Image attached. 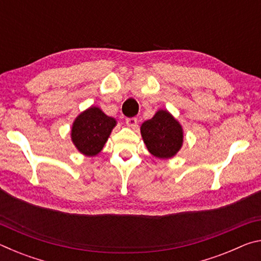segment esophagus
Here are the masks:
<instances>
[{
    "label": "esophagus",
    "mask_w": 261,
    "mask_h": 261,
    "mask_svg": "<svg viewBox=\"0 0 261 261\" xmlns=\"http://www.w3.org/2000/svg\"><path fill=\"white\" fill-rule=\"evenodd\" d=\"M125 123H126L127 126L131 127V129H136L137 124H138V121H137L136 117H130V118H126Z\"/></svg>",
    "instance_id": "obj_1"
}]
</instances>
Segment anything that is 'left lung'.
Returning a JSON list of instances; mask_svg holds the SVG:
<instances>
[{"label": "left lung", "instance_id": "8db88e82", "mask_svg": "<svg viewBox=\"0 0 261 261\" xmlns=\"http://www.w3.org/2000/svg\"><path fill=\"white\" fill-rule=\"evenodd\" d=\"M148 152L159 159L175 156L183 145V127L168 110L160 109L140 126Z\"/></svg>", "mask_w": 261, "mask_h": 261}]
</instances>
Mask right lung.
Segmentation results:
<instances>
[{"instance_id": "obj_1", "label": "right lung", "mask_w": 261, "mask_h": 261, "mask_svg": "<svg viewBox=\"0 0 261 261\" xmlns=\"http://www.w3.org/2000/svg\"><path fill=\"white\" fill-rule=\"evenodd\" d=\"M116 120L106 115L99 107L84 110L71 126V140L79 152L86 156H95L107 143Z\"/></svg>"}]
</instances>
